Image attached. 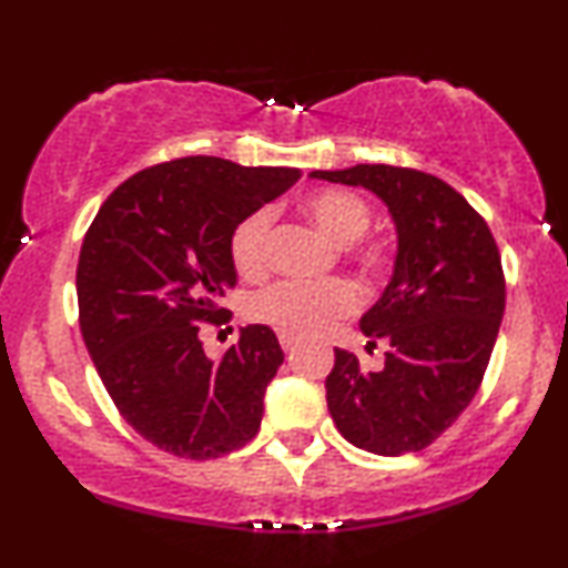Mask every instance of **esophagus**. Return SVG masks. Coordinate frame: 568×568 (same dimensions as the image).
Returning a JSON list of instances; mask_svg holds the SVG:
<instances>
[{"label": "esophagus", "mask_w": 568, "mask_h": 568, "mask_svg": "<svg viewBox=\"0 0 568 568\" xmlns=\"http://www.w3.org/2000/svg\"><path fill=\"white\" fill-rule=\"evenodd\" d=\"M298 344V338L293 336V333H280V346H283L285 352H293V346Z\"/></svg>", "instance_id": "1"}]
</instances>
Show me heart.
<instances>
[{
	"instance_id": "obj_1",
	"label": "heart",
	"mask_w": 568,
	"mask_h": 568,
	"mask_svg": "<svg viewBox=\"0 0 568 568\" xmlns=\"http://www.w3.org/2000/svg\"><path fill=\"white\" fill-rule=\"evenodd\" d=\"M306 216L325 232L331 241L344 245V254L362 277L381 280L392 270V245L381 237L365 235L373 214L365 201L344 190H317L304 197ZM272 211L256 209L245 214L230 232L232 266L243 277H258L270 264ZM357 306V291L341 277L323 283H298L283 280L251 298V317L293 336H312L325 331L333 320L346 317Z\"/></svg>"
}]
</instances>
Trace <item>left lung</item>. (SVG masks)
<instances>
[{
	"mask_svg": "<svg viewBox=\"0 0 568 568\" xmlns=\"http://www.w3.org/2000/svg\"><path fill=\"white\" fill-rule=\"evenodd\" d=\"M312 176L378 195L399 241L392 283L359 320L367 349L386 344L384 367L362 371L357 354L336 349L327 409L354 447L418 453L479 392L505 312L500 251L479 211L434 174L357 163Z\"/></svg>",
	"mask_w": 568,
	"mask_h": 568,
	"instance_id": "8db88e82",
	"label": "left lung"
}]
</instances>
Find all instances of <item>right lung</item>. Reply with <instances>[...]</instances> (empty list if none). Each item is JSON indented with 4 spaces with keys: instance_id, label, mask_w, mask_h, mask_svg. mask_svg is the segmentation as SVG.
I'll return each mask as SVG.
<instances>
[{
    "instance_id": "add662e5",
    "label": "right lung",
    "mask_w": 568,
    "mask_h": 568,
    "mask_svg": "<svg viewBox=\"0 0 568 568\" xmlns=\"http://www.w3.org/2000/svg\"><path fill=\"white\" fill-rule=\"evenodd\" d=\"M302 176L187 155L142 169L108 195L81 243L79 325L113 405L142 439L211 460L258 434L264 392L283 365L277 336L248 325L222 359L197 331L232 314L230 232Z\"/></svg>"
}]
</instances>
